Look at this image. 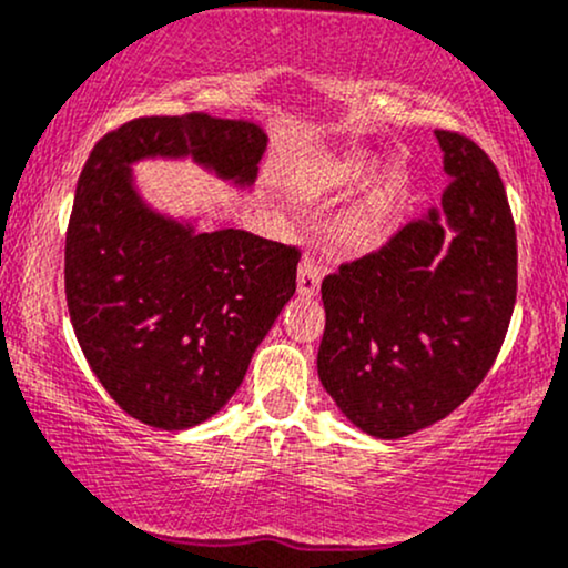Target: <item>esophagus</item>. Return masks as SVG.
I'll return each mask as SVG.
<instances>
[{
    "mask_svg": "<svg viewBox=\"0 0 568 568\" xmlns=\"http://www.w3.org/2000/svg\"><path fill=\"white\" fill-rule=\"evenodd\" d=\"M318 284H322V267H318L314 260L305 257L301 267H297V292L303 297H311L318 292Z\"/></svg>",
    "mask_w": 568,
    "mask_h": 568,
    "instance_id": "34e87169",
    "label": "esophagus"
}]
</instances>
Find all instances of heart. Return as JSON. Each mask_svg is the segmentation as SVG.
Here are the masks:
<instances>
[{"label":"heart","instance_id":"obj_1","mask_svg":"<svg viewBox=\"0 0 568 568\" xmlns=\"http://www.w3.org/2000/svg\"><path fill=\"white\" fill-rule=\"evenodd\" d=\"M373 171V163L365 158H354V161H343L341 165H333L327 174L322 176L318 187L322 190H335V187H352L356 182H365ZM386 195L367 201L365 206L354 209L346 220L341 222V241L348 250H373L375 244H381L384 239V225H386Z\"/></svg>","mask_w":568,"mask_h":568}]
</instances>
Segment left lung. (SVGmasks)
I'll list each match as a JSON object with an SVG mask.
<instances>
[{"instance_id": "left-lung-1", "label": "left lung", "mask_w": 568, "mask_h": 568, "mask_svg": "<svg viewBox=\"0 0 568 568\" xmlns=\"http://www.w3.org/2000/svg\"><path fill=\"white\" fill-rule=\"evenodd\" d=\"M437 139L450 176L443 214L456 231L448 250L432 209L322 282L318 378L381 439L439 422L480 386L518 295V235L499 169L464 133Z\"/></svg>"}]
</instances>
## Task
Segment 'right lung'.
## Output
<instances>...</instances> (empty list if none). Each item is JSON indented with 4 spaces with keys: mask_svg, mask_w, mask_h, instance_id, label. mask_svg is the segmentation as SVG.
I'll return each mask as SVG.
<instances>
[{
    "mask_svg": "<svg viewBox=\"0 0 568 568\" xmlns=\"http://www.w3.org/2000/svg\"><path fill=\"white\" fill-rule=\"evenodd\" d=\"M265 144L252 120L152 114L101 136L82 165L63 252L69 316L95 378L146 426L187 429L233 397L295 295L301 250L233 227L193 233L152 214L129 163L193 155L252 184Z\"/></svg>",
    "mask_w": 568,
    "mask_h": 568,
    "instance_id": "right-lung-1",
    "label": "right lung"
}]
</instances>
